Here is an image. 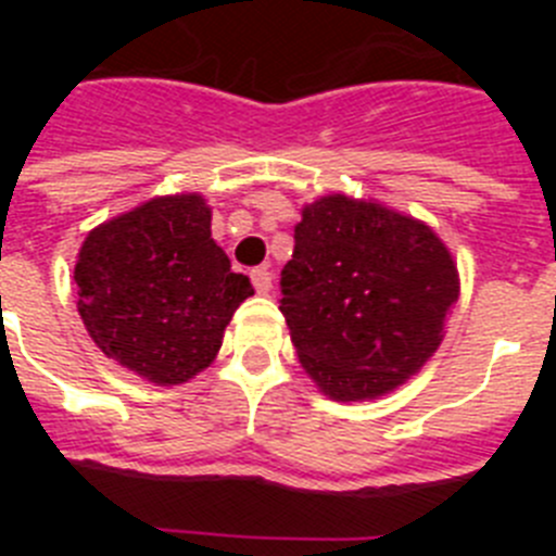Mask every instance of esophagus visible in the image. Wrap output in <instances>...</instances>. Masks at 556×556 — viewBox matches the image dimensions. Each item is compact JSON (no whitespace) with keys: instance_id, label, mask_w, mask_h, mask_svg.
Returning a JSON list of instances; mask_svg holds the SVG:
<instances>
[{"instance_id":"1","label":"esophagus","mask_w":556,"mask_h":556,"mask_svg":"<svg viewBox=\"0 0 556 556\" xmlns=\"http://www.w3.org/2000/svg\"><path fill=\"white\" fill-rule=\"evenodd\" d=\"M250 281H253L255 292L267 294L269 289H273V269H269V267H255L253 273H250Z\"/></svg>"}]
</instances>
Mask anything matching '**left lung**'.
Here are the masks:
<instances>
[{
	"mask_svg": "<svg viewBox=\"0 0 556 556\" xmlns=\"http://www.w3.org/2000/svg\"><path fill=\"white\" fill-rule=\"evenodd\" d=\"M281 314L303 370L331 401H372L434 356L459 273L420 219L376 200L326 194L303 205Z\"/></svg>",
	"mask_w": 556,
	"mask_h": 556,
	"instance_id": "8db88e82",
	"label": "left lung"
}]
</instances>
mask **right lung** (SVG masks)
Masks as SVG:
<instances>
[{
    "instance_id": "obj_1",
    "label": "right lung",
    "mask_w": 556,
    "mask_h": 556,
    "mask_svg": "<svg viewBox=\"0 0 556 556\" xmlns=\"http://www.w3.org/2000/svg\"><path fill=\"white\" fill-rule=\"evenodd\" d=\"M75 283L94 345L155 387L203 372L253 294L211 239V208L198 191L152 198L88 230Z\"/></svg>"
}]
</instances>
